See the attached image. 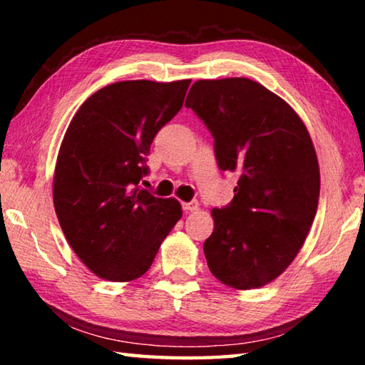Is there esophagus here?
Returning a JSON list of instances; mask_svg holds the SVG:
<instances>
[{
    "label": "esophagus",
    "mask_w": 365,
    "mask_h": 365,
    "mask_svg": "<svg viewBox=\"0 0 365 365\" xmlns=\"http://www.w3.org/2000/svg\"><path fill=\"white\" fill-rule=\"evenodd\" d=\"M182 207H183V211H187V212H195L200 209V205H197V201L193 200L190 202H182Z\"/></svg>",
    "instance_id": "34e87169"
}]
</instances>
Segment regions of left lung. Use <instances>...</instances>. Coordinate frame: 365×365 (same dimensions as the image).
Listing matches in <instances>:
<instances>
[{
  "label": "left lung",
  "instance_id": "1",
  "mask_svg": "<svg viewBox=\"0 0 365 365\" xmlns=\"http://www.w3.org/2000/svg\"><path fill=\"white\" fill-rule=\"evenodd\" d=\"M185 106L212 133L220 170L238 175L230 205L211 211L209 270L235 289L267 285L293 262L317 212L320 172L304 122L243 77L197 80Z\"/></svg>",
  "mask_w": 365,
  "mask_h": 365
}]
</instances>
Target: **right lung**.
<instances>
[{"label":"right lung","instance_id":"obj_1","mask_svg":"<svg viewBox=\"0 0 365 365\" xmlns=\"http://www.w3.org/2000/svg\"><path fill=\"white\" fill-rule=\"evenodd\" d=\"M191 80H127L91 95L59 148L53 201L73 252L101 279L130 282L151 267L182 217L174 197L138 183L156 133L183 106Z\"/></svg>","mask_w":365,"mask_h":365}]
</instances>
